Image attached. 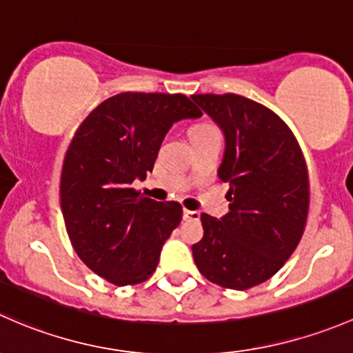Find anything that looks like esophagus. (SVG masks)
<instances>
[{"label":"esophagus","instance_id":"esophagus-1","mask_svg":"<svg viewBox=\"0 0 353 353\" xmlns=\"http://www.w3.org/2000/svg\"><path fill=\"white\" fill-rule=\"evenodd\" d=\"M199 219H201V214H199L197 210H183V221H192V223H194V221Z\"/></svg>","mask_w":353,"mask_h":353}]
</instances>
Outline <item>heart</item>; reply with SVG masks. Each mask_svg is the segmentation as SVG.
<instances>
[{"label":"heart","instance_id":"obj_1","mask_svg":"<svg viewBox=\"0 0 353 353\" xmlns=\"http://www.w3.org/2000/svg\"><path fill=\"white\" fill-rule=\"evenodd\" d=\"M217 129L214 125H209V123H202V125H197L194 130H192V136L195 134H216Z\"/></svg>","mask_w":353,"mask_h":353}]
</instances>
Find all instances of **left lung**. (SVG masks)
Segmentation results:
<instances>
[{"label": "left lung", "mask_w": 353, "mask_h": 353, "mask_svg": "<svg viewBox=\"0 0 353 353\" xmlns=\"http://www.w3.org/2000/svg\"><path fill=\"white\" fill-rule=\"evenodd\" d=\"M224 134L217 175L230 183V212L202 214L203 238L192 246L207 281L245 290L268 281L304 232L310 181L303 151L279 115L234 93L192 95Z\"/></svg>", "instance_id": "8db88e82"}]
</instances>
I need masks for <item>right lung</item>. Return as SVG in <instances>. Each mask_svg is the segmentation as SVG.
Listing matches in <instances>:
<instances>
[{"mask_svg": "<svg viewBox=\"0 0 353 353\" xmlns=\"http://www.w3.org/2000/svg\"><path fill=\"white\" fill-rule=\"evenodd\" d=\"M202 112L185 95L119 93L83 121L61 175V209L83 263L115 285L150 279L181 221L178 202H156L132 188L154 166L172 125Z\"/></svg>", "mask_w": 353, "mask_h": 353, "instance_id": "add662e5", "label": "right lung"}]
</instances>
